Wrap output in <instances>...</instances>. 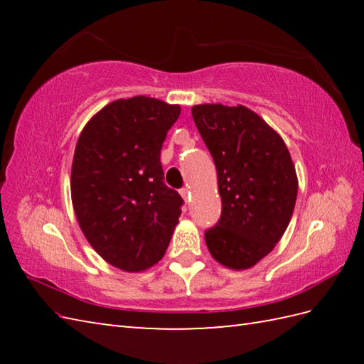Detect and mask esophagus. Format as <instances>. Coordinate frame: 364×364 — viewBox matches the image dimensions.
<instances>
[{"mask_svg": "<svg viewBox=\"0 0 364 364\" xmlns=\"http://www.w3.org/2000/svg\"><path fill=\"white\" fill-rule=\"evenodd\" d=\"M180 194H181V197L184 198V202H189V200H191V191L188 189V188H183L181 191H180Z\"/></svg>", "mask_w": 364, "mask_h": 364, "instance_id": "obj_1", "label": "esophagus"}]
</instances>
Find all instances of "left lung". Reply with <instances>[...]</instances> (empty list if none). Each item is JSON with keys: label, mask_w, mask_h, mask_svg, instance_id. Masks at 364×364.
I'll return each instance as SVG.
<instances>
[{"label": "left lung", "mask_w": 364, "mask_h": 364, "mask_svg": "<svg viewBox=\"0 0 364 364\" xmlns=\"http://www.w3.org/2000/svg\"><path fill=\"white\" fill-rule=\"evenodd\" d=\"M192 117L218 168L222 214L205 231L211 257L235 270L250 269L274 250L289 225L297 173L288 146L242 105H197Z\"/></svg>", "instance_id": "1"}]
</instances>
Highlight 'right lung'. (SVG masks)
<instances>
[{"mask_svg":"<svg viewBox=\"0 0 364 364\" xmlns=\"http://www.w3.org/2000/svg\"><path fill=\"white\" fill-rule=\"evenodd\" d=\"M181 107L133 97L106 105L82 128L72 164L80 228L111 266L142 272L164 257L183 198L164 184L161 149Z\"/></svg>","mask_w":364,"mask_h":364,"instance_id":"right-lung-1","label":"right lung"}]
</instances>
